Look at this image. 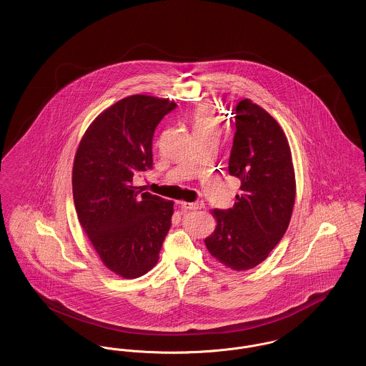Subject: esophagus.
Instances as JSON below:
<instances>
[{"instance_id":"34e87169","label":"esophagus","mask_w":366,"mask_h":366,"mask_svg":"<svg viewBox=\"0 0 366 366\" xmlns=\"http://www.w3.org/2000/svg\"><path fill=\"white\" fill-rule=\"evenodd\" d=\"M179 204L184 209H200L203 207V202H193V203L179 202Z\"/></svg>"}]
</instances>
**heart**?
<instances>
[{"instance_id": "heart-1", "label": "heart", "mask_w": 366, "mask_h": 366, "mask_svg": "<svg viewBox=\"0 0 366 366\" xmlns=\"http://www.w3.org/2000/svg\"><path fill=\"white\" fill-rule=\"evenodd\" d=\"M193 127H194V132L219 130V124L217 122L211 108L207 105H202L194 111V114H193Z\"/></svg>"}]
</instances>
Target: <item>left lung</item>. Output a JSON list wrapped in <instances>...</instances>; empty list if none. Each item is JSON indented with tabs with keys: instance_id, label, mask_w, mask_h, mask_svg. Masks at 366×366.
Returning a JSON list of instances; mask_svg holds the SVG:
<instances>
[{
	"instance_id": "left-lung-1",
	"label": "left lung",
	"mask_w": 366,
	"mask_h": 366,
	"mask_svg": "<svg viewBox=\"0 0 366 366\" xmlns=\"http://www.w3.org/2000/svg\"><path fill=\"white\" fill-rule=\"evenodd\" d=\"M234 112L229 174L242 179V193L232 209H211L217 225L204 243L217 261L243 272L264 261L287 232L296 182L291 148L279 122L249 99Z\"/></svg>"
}]
</instances>
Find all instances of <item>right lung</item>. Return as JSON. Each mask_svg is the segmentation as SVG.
<instances>
[{"label": "right lung", "instance_id": "1", "mask_svg": "<svg viewBox=\"0 0 366 366\" xmlns=\"http://www.w3.org/2000/svg\"><path fill=\"white\" fill-rule=\"evenodd\" d=\"M177 104L147 94L104 109L81 139L72 166V196L81 227L105 267L137 279L159 261L174 202L134 187L152 167V139Z\"/></svg>", "mask_w": 366, "mask_h": 366}]
</instances>
